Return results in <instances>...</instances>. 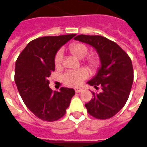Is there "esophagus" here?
I'll return each mask as SVG.
<instances>
[{
	"label": "esophagus",
	"mask_w": 147,
	"mask_h": 147,
	"mask_svg": "<svg viewBox=\"0 0 147 147\" xmlns=\"http://www.w3.org/2000/svg\"><path fill=\"white\" fill-rule=\"evenodd\" d=\"M75 90H76V93H79L82 90V89L81 88H75Z\"/></svg>",
	"instance_id": "esophagus-1"
}]
</instances>
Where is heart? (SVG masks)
Returning <instances> with one entry per match:
<instances>
[{"label": "heart", "instance_id": "b5f03b06", "mask_svg": "<svg viewBox=\"0 0 147 147\" xmlns=\"http://www.w3.org/2000/svg\"><path fill=\"white\" fill-rule=\"evenodd\" d=\"M70 53L78 59H82L88 53V48L87 45L83 43H74L69 46ZM63 61V53L62 51L57 52L55 56L54 63L56 67L61 66ZM84 63L88 65L90 69L94 70L99 66L100 60L96 55H90L84 59ZM88 76V71L85 69H79L77 70H69L65 71L62 76V81L64 84L73 87H77L82 84V82Z\"/></svg>", "mask_w": 147, "mask_h": 147}]
</instances>
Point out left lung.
<instances>
[{"label":"left lung","mask_w":147,"mask_h":147,"mask_svg":"<svg viewBox=\"0 0 147 147\" xmlns=\"http://www.w3.org/2000/svg\"><path fill=\"white\" fill-rule=\"evenodd\" d=\"M74 39L94 47L100 60L96 74L87 84L95 88L101 86L102 91L92 92L94 97L85 107L96 119H109L123 108L129 96L134 81L131 60L119 45L104 37L80 34Z\"/></svg>","instance_id":"left-lung-1"}]
</instances>
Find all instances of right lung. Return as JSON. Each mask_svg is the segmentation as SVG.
Masks as SVG:
<instances>
[{
	"label": "right lung",
	"mask_w": 147,
	"mask_h": 147,
	"mask_svg": "<svg viewBox=\"0 0 147 147\" xmlns=\"http://www.w3.org/2000/svg\"><path fill=\"white\" fill-rule=\"evenodd\" d=\"M76 35L34 39L28 43L16 62L15 82L20 96L28 109L44 121H53L62 118L76 93L68 88L53 92L48 80L55 70L57 53Z\"/></svg>",
	"instance_id": "1"
}]
</instances>
